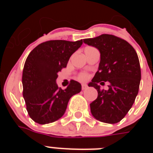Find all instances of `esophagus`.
Here are the masks:
<instances>
[{
	"label": "esophagus",
	"mask_w": 153,
	"mask_h": 153,
	"mask_svg": "<svg viewBox=\"0 0 153 153\" xmlns=\"http://www.w3.org/2000/svg\"><path fill=\"white\" fill-rule=\"evenodd\" d=\"M87 87H88V86L85 83L82 84V90H86V89H87Z\"/></svg>",
	"instance_id": "34e87169"
}]
</instances>
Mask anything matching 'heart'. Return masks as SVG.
I'll return each mask as SVG.
<instances>
[{"label":"heart","mask_w":153,"mask_h":153,"mask_svg":"<svg viewBox=\"0 0 153 153\" xmlns=\"http://www.w3.org/2000/svg\"><path fill=\"white\" fill-rule=\"evenodd\" d=\"M87 75L85 74H81L80 76H79V79H81V80H86V79H87Z\"/></svg>","instance_id":"heart-1"}]
</instances>
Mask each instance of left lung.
<instances>
[{
	"label": "left lung",
	"instance_id": "left-lung-1",
	"mask_svg": "<svg viewBox=\"0 0 153 153\" xmlns=\"http://www.w3.org/2000/svg\"><path fill=\"white\" fill-rule=\"evenodd\" d=\"M83 43L100 53L98 71L88 84L98 92L90 103V111L97 120L114 124L124 118L134 103L141 80V70L134 48L126 40L110 34L84 39ZM110 83L107 91L98 83Z\"/></svg>",
	"mask_w": 153,
	"mask_h": 153
}]
</instances>
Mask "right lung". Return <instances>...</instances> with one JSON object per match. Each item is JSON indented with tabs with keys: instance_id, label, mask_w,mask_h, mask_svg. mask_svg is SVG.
<instances>
[{
	"instance_id": "1",
	"label": "right lung",
	"mask_w": 153,
	"mask_h": 153,
	"mask_svg": "<svg viewBox=\"0 0 153 153\" xmlns=\"http://www.w3.org/2000/svg\"><path fill=\"white\" fill-rule=\"evenodd\" d=\"M83 40H49L30 53L23 70V96L30 117L39 124L61 118L71 97L81 91V84L71 80L65 90L59 88L57 73L67 67L71 55Z\"/></svg>"
}]
</instances>
